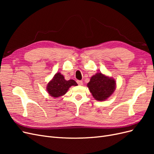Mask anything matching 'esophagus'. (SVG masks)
<instances>
[{
	"mask_svg": "<svg viewBox=\"0 0 154 154\" xmlns=\"http://www.w3.org/2000/svg\"><path fill=\"white\" fill-rule=\"evenodd\" d=\"M77 83H78V84L79 85H83V82H82V81H80V80H77Z\"/></svg>",
	"mask_w": 154,
	"mask_h": 154,
	"instance_id": "1",
	"label": "esophagus"
}]
</instances>
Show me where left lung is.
Returning a JSON list of instances; mask_svg holds the SVG:
<instances>
[{"instance_id":"left-lung-1","label":"left lung","mask_w":154,"mask_h":154,"mask_svg":"<svg viewBox=\"0 0 154 154\" xmlns=\"http://www.w3.org/2000/svg\"><path fill=\"white\" fill-rule=\"evenodd\" d=\"M116 81L101 72H97L91 78L87 87L92 96L97 101H105L116 89Z\"/></svg>"}]
</instances>
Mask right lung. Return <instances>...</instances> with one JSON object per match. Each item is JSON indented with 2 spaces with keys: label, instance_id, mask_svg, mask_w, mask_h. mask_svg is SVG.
Wrapping results in <instances>:
<instances>
[{
  "label": "right lung",
  "instance_id": "add662e5",
  "mask_svg": "<svg viewBox=\"0 0 154 154\" xmlns=\"http://www.w3.org/2000/svg\"><path fill=\"white\" fill-rule=\"evenodd\" d=\"M77 86V83L73 80H66L60 72H57L47 85L49 94L53 97L64 95L71 86Z\"/></svg>",
  "mask_w": 154,
  "mask_h": 154
}]
</instances>
